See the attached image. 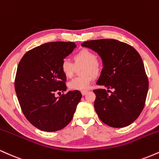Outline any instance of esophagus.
<instances>
[{
	"label": "esophagus",
	"mask_w": 159,
	"mask_h": 159,
	"mask_svg": "<svg viewBox=\"0 0 159 159\" xmlns=\"http://www.w3.org/2000/svg\"><path fill=\"white\" fill-rule=\"evenodd\" d=\"M87 93H88V90H82L81 91V93H82V95H83V96H84V95L87 94Z\"/></svg>",
	"instance_id": "obj_1"
}]
</instances>
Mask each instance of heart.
<instances>
[{
  "mask_svg": "<svg viewBox=\"0 0 159 159\" xmlns=\"http://www.w3.org/2000/svg\"><path fill=\"white\" fill-rule=\"evenodd\" d=\"M75 63H84L82 69L83 75L74 78L68 83V87L72 90H84L90 87L93 79V75H98L101 72L102 66L97 59L96 53L88 48H83L74 54ZM74 63L65 58L61 61V70L63 75L71 78L74 72Z\"/></svg>",
  "mask_w": 159,
  "mask_h": 159,
  "instance_id": "b5f03b06",
  "label": "heart"
}]
</instances>
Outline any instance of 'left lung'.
Segmentation results:
<instances>
[{
    "label": "left lung",
    "instance_id": "left-lung-1",
    "mask_svg": "<svg viewBox=\"0 0 159 159\" xmlns=\"http://www.w3.org/2000/svg\"><path fill=\"white\" fill-rule=\"evenodd\" d=\"M81 45L93 49L102 59L104 68L96 84L108 90H93L99 119L114 128L132 124L143 111L149 88L140 54L130 45L113 39L90 40Z\"/></svg>",
    "mask_w": 159,
    "mask_h": 159
}]
</instances>
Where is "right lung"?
<instances>
[{"label": "right lung", "instance_id": "add662e5", "mask_svg": "<svg viewBox=\"0 0 159 159\" xmlns=\"http://www.w3.org/2000/svg\"><path fill=\"white\" fill-rule=\"evenodd\" d=\"M72 42H52L32 48L20 61L15 78L18 100L26 119L45 132H56L70 123L82 97L66 90L61 61L72 52Z\"/></svg>", "mask_w": 159, "mask_h": 159}]
</instances>
